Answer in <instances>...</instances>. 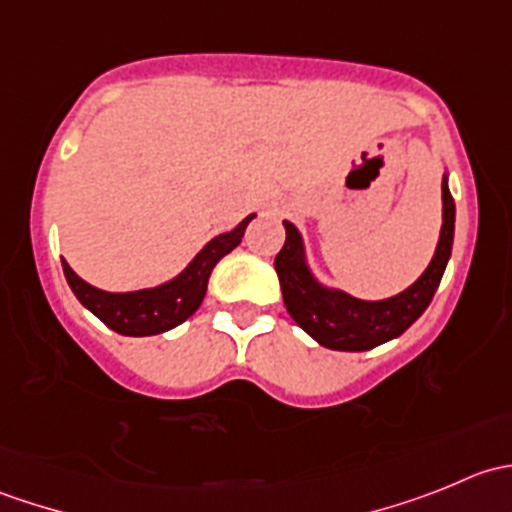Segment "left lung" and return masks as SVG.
I'll use <instances>...</instances> for the list:
<instances>
[{
    "instance_id": "left-lung-1",
    "label": "left lung",
    "mask_w": 512,
    "mask_h": 512,
    "mask_svg": "<svg viewBox=\"0 0 512 512\" xmlns=\"http://www.w3.org/2000/svg\"><path fill=\"white\" fill-rule=\"evenodd\" d=\"M446 168V165H443ZM443 223L436 252L421 277L386 299H359L344 289L327 285L312 272L302 232L285 220L287 240L277 252L275 270L289 317L317 344L337 352H366L401 337L426 312L446 272L456 230V203L448 190V170H443Z\"/></svg>"
}]
</instances>
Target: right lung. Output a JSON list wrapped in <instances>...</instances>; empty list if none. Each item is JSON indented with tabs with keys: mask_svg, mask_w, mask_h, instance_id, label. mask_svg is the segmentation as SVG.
Listing matches in <instances>:
<instances>
[{
	"mask_svg": "<svg viewBox=\"0 0 512 512\" xmlns=\"http://www.w3.org/2000/svg\"><path fill=\"white\" fill-rule=\"evenodd\" d=\"M252 218H255V213L247 215L230 232L215 235L188 262L183 272L156 287L133 289V292H106V289H98L81 280L66 260H61V267H64L66 282H69L76 299L91 314H96L108 329L123 334V337H153V334L178 327L190 314H195V309L203 304L205 292H208L210 272L227 252L240 245L245 227L250 225Z\"/></svg>",
	"mask_w": 512,
	"mask_h": 512,
	"instance_id": "obj_1",
	"label": "right lung"
}]
</instances>
